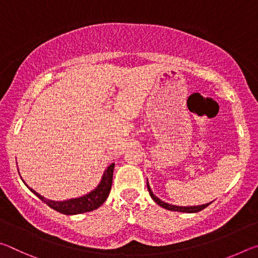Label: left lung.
Wrapping results in <instances>:
<instances>
[{
  "label": "left lung",
  "mask_w": 258,
  "mask_h": 258,
  "mask_svg": "<svg viewBox=\"0 0 258 258\" xmlns=\"http://www.w3.org/2000/svg\"><path fill=\"white\" fill-rule=\"evenodd\" d=\"M147 186H148V191H149V195L151 196V198L154 199V202L156 204H158L160 207H163L165 209H168V211H173V212H182V213H198L200 211H203L204 208H206L209 204H205V205H200V206H190V207H183V206H175V205H171V204H167V203H164L161 202V200L156 197V196L152 194V191L149 186V183L147 182Z\"/></svg>",
  "instance_id": "8db88e82"
}]
</instances>
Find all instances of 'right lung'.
Returning <instances> with one entry per match:
<instances>
[{"mask_svg":"<svg viewBox=\"0 0 258 258\" xmlns=\"http://www.w3.org/2000/svg\"><path fill=\"white\" fill-rule=\"evenodd\" d=\"M113 167H115V164L108 166L107 169L103 173L102 180L100 182V184L95 187L93 191H91L90 194L83 196V197L80 198L64 200V202H52V200H47L44 197H42L41 195H38L36 191L30 189L27 184L26 185H27L29 187V190L32 191L34 195H36L43 203H45L49 207L53 208L54 211L61 214H66V215H75V214H82L94 211V209L99 208L104 202H106V199L109 196V192L111 190Z\"/></svg>","mask_w":258,"mask_h":258,"instance_id":"right-lung-1","label":"right lung"}]
</instances>
